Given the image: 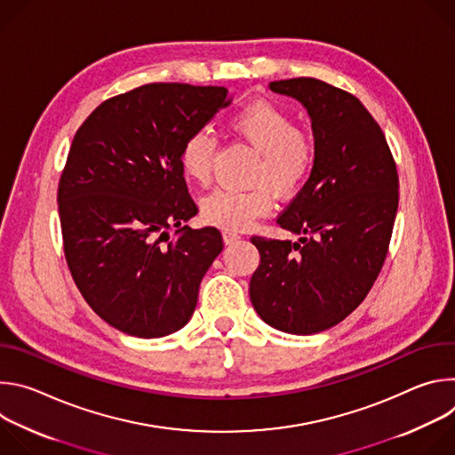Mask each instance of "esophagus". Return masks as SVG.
I'll list each match as a JSON object with an SVG mask.
<instances>
[{"mask_svg": "<svg viewBox=\"0 0 455 455\" xmlns=\"http://www.w3.org/2000/svg\"><path fill=\"white\" fill-rule=\"evenodd\" d=\"M239 239H241V235L235 234V232H230V230H225V232H223V241H225V244H232V243H235V241H239Z\"/></svg>", "mask_w": 455, "mask_h": 455, "instance_id": "esophagus-1", "label": "esophagus"}]
</instances>
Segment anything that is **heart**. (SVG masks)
I'll list each match as a JSON object with an SVG mask.
<instances>
[{
	"mask_svg": "<svg viewBox=\"0 0 455 455\" xmlns=\"http://www.w3.org/2000/svg\"><path fill=\"white\" fill-rule=\"evenodd\" d=\"M228 127L259 153L250 180L253 187L214 190L202 204V218L234 232L251 227L274 209V190L281 198L299 192L315 169L318 148L309 129L295 125L286 109L263 99L239 108L228 118ZM216 148L218 139L209 127L187 135L180 149V167L187 180L202 187L211 183Z\"/></svg>",
	"mask_w": 455,
	"mask_h": 455,
	"instance_id": "obj_1",
	"label": "heart"
}]
</instances>
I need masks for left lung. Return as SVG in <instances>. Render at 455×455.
<instances>
[{"mask_svg":"<svg viewBox=\"0 0 455 455\" xmlns=\"http://www.w3.org/2000/svg\"><path fill=\"white\" fill-rule=\"evenodd\" d=\"M270 90L306 106L318 156L277 218L300 239L250 237L261 253L250 300L272 328L313 335L353 313L378 279L400 180L381 127L355 95L313 77L274 81Z\"/></svg>","mask_w":455,"mask_h":455,"instance_id":"8db88e82","label":"left lung"}]
</instances>
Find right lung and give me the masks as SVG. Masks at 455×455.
Returning a JSON list of instances; mask_svg holds the SVG:
<instances>
[{"instance_id":"obj_1","label":"right lung","mask_w":455,"mask_h":455,"mask_svg":"<svg viewBox=\"0 0 455 455\" xmlns=\"http://www.w3.org/2000/svg\"><path fill=\"white\" fill-rule=\"evenodd\" d=\"M230 102L225 86L151 83L104 100L77 129L57 188L64 257L90 307L122 333L171 335L196 307L223 237L183 227L198 207L180 149Z\"/></svg>"}]
</instances>
